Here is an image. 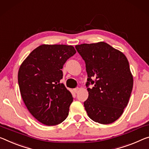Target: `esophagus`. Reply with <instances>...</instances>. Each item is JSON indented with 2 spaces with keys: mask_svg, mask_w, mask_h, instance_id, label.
Instances as JSON below:
<instances>
[{
  "mask_svg": "<svg viewBox=\"0 0 149 149\" xmlns=\"http://www.w3.org/2000/svg\"><path fill=\"white\" fill-rule=\"evenodd\" d=\"M79 88H78V87H77V88L74 89V93H77V92L79 91Z\"/></svg>",
  "mask_w": 149,
  "mask_h": 149,
  "instance_id": "34e87169",
  "label": "esophagus"
}]
</instances>
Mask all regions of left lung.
Here are the masks:
<instances>
[{"mask_svg":"<svg viewBox=\"0 0 149 149\" xmlns=\"http://www.w3.org/2000/svg\"><path fill=\"white\" fill-rule=\"evenodd\" d=\"M75 48L86 62L88 77L85 109L93 121L112 123L121 116L133 89V77L127 58L104 42L76 45ZM90 83L94 85L91 89L88 87Z\"/></svg>","mask_w":149,"mask_h":149,"instance_id":"1","label":"left lung"}]
</instances>
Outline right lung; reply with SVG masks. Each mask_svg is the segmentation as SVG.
Returning <instances> with one entry per match:
<instances>
[{
    "label": "right lung",
    "instance_id": "1",
    "mask_svg": "<svg viewBox=\"0 0 149 149\" xmlns=\"http://www.w3.org/2000/svg\"><path fill=\"white\" fill-rule=\"evenodd\" d=\"M75 53L72 46L42 44L20 66L21 96L29 112L42 124L56 125L68 117L73 97L60 80L63 64Z\"/></svg>",
    "mask_w": 149,
    "mask_h": 149
}]
</instances>
